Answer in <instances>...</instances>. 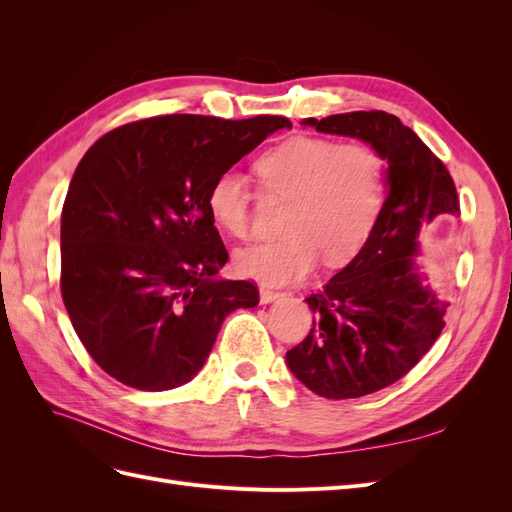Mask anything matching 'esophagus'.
<instances>
[{
	"mask_svg": "<svg viewBox=\"0 0 512 512\" xmlns=\"http://www.w3.org/2000/svg\"><path fill=\"white\" fill-rule=\"evenodd\" d=\"M277 299H282V292H275L271 288H260V303L262 305H269V303H273Z\"/></svg>",
	"mask_w": 512,
	"mask_h": 512,
	"instance_id": "esophagus-1",
	"label": "esophagus"
}]
</instances>
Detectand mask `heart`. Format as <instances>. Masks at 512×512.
I'll use <instances>...</instances> for the list:
<instances>
[{"label": "heart", "instance_id": "1", "mask_svg": "<svg viewBox=\"0 0 512 512\" xmlns=\"http://www.w3.org/2000/svg\"><path fill=\"white\" fill-rule=\"evenodd\" d=\"M267 194L288 200L280 241L241 250L239 275L265 286H286L324 265L339 267L361 250L382 203V160L363 143L294 136L269 149L256 164ZM250 181L226 168L207 192L215 226L245 239L252 228Z\"/></svg>", "mask_w": 512, "mask_h": 512}]
</instances>
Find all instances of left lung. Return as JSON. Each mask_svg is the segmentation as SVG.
Instances as JSON below:
<instances>
[{"label": "left lung", "mask_w": 512, "mask_h": 512, "mask_svg": "<svg viewBox=\"0 0 512 512\" xmlns=\"http://www.w3.org/2000/svg\"><path fill=\"white\" fill-rule=\"evenodd\" d=\"M301 123L363 141L386 162L374 228L359 254L305 299L314 327L286 352V365L309 391L363 397L406 376L444 329L448 303L429 286L418 256L425 228L459 218V198L446 166L395 115L354 111Z\"/></svg>", "instance_id": "8db88e82"}]
</instances>
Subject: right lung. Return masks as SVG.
I'll return each mask as SVG.
<instances>
[{"instance_id": "right-lung-1", "label": "right lung", "mask_w": 512, "mask_h": 512, "mask_svg": "<svg viewBox=\"0 0 512 512\" xmlns=\"http://www.w3.org/2000/svg\"><path fill=\"white\" fill-rule=\"evenodd\" d=\"M286 117L164 115L89 147L61 211V297L108 376L170 391L203 369L222 322L256 307L250 282L222 280L228 252L207 209L211 181Z\"/></svg>"}]
</instances>
